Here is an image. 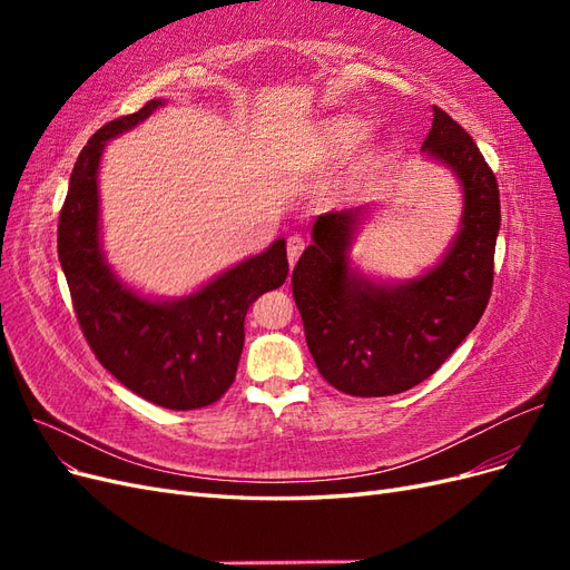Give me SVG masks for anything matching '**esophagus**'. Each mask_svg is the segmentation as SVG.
I'll return each mask as SVG.
<instances>
[{
	"label": "esophagus",
	"instance_id": "1",
	"mask_svg": "<svg viewBox=\"0 0 570 570\" xmlns=\"http://www.w3.org/2000/svg\"><path fill=\"white\" fill-rule=\"evenodd\" d=\"M302 252H304V237L292 235V237L287 239V258H289V266L297 264V258L302 256Z\"/></svg>",
	"mask_w": 570,
	"mask_h": 570
}]
</instances>
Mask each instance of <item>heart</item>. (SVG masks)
Wrapping results in <instances>:
<instances>
[{"label":"heart","mask_w":570,"mask_h":570,"mask_svg":"<svg viewBox=\"0 0 570 570\" xmlns=\"http://www.w3.org/2000/svg\"><path fill=\"white\" fill-rule=\"evenodd\" d=\"M371 126L358 116H337L318 135V149L325 159H347L368 140Z\"/></svg>","instance_id":"1"}]
</instances>
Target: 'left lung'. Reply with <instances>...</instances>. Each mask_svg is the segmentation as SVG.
Segmentation results:
<instances>
[{
  "instance_id": "8db88e82",
  "label": "left lung",
  "mask_w": 570,
  "mask_h": 570,
  "mask_svg": "<svg viewBox=\"0 0 570 570\" xmlns=\"http://www.w3.org/2000/svg\"><path fill=\"white\" fill-rule=\"evenodd\" d=\"M423 151L463 187L461 230L419 278L377 285L350 268L364 209L316 218L314 243L292 271V295L318 373L352 396H387L433 375L478 325L492 295L499 187L492 168L450 114L433 107Z\"/></svg>"
}]
</instances>
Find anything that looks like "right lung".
<instances>
[{
	"mask_svg": "<svg viewBox=\"0 0 570 570\" xmlns=\"http://www.w3.org/2000/svg\"><path fill=\"white\" fill-rule=\"evenodd\" d=\"M161 99L101 126L82 147L59 214V262L80 331L97 361L142 400L176 411L218 402L235 381L249 306L287 278L285 239L176 302L120 283L99 247L97 168L105 142L135 128Z\"/></svg>",
	"mask_w": 570,
	"mask_h": 570,
	"instance_id": "right-lung-1",
	"label": "right lung"
}]
</instances>
